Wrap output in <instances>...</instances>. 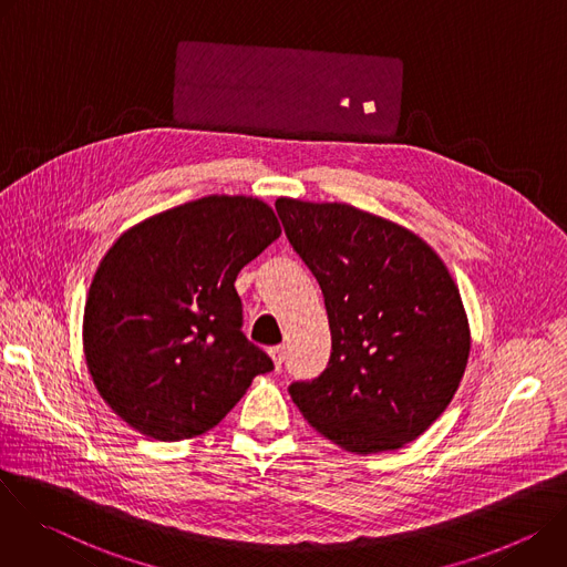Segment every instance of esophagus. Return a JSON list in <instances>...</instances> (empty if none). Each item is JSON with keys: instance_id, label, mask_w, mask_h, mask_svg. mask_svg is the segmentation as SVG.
Returning a JSON list of instances; mask_svg holds the SVG:
<instances>
[{"instance_id": "34e87169", "label": "esophagus", "mask_w": 567, "mask_h": 567, "mask_svg": "<svg viewBox=\"0 0 567 567\" xmlns=\"http://www.w3.org/2000/svg\"><path fill=\"white\" fill-rule=\"evenodd\" d=\"M269 354H271V359H274L276 368L280 370V368H282V363H285V357H287L285 346H274V348H269Z\"/></svg>"}]
</instances>
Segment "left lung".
<instances>
[{
  "mask_svg": "<svg viewBox=\"0 0 567 567\" xmlns=\"http://www.w3.org/2000/svg\"><path fill=\"white\" fill-rule=\"evenodd\" d=\"M276 213L332 330L328 368L289 385L298 411L359 455L413 442L444 413L468 359L449 269L415 233L348 204L278 199Z\"/></svg>",
  "mask_w": 567,
  "mask_h": 567,
  "instance_id": "1",
  "label": "left lung"
}]
</instances>
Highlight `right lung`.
<instances>
[{
  "mask_svg": "<svg viewBox=\"0 0 567 567\" xmlns=\"http://www.w3.org/2000/svg\"><path fill=\"white\" fill-rule=\"evenodd\" d=\"M278 235L267 204L213 195L116 239L90 289L85 357L121 420L161 442L195 437L274 370L241 332L235 278Z\"/></svg>",
  "mask_w": 567,
  "mask_h": 567,
  "instance_id": "obj_1",
  "label": "right lung"
}]
</instances>
